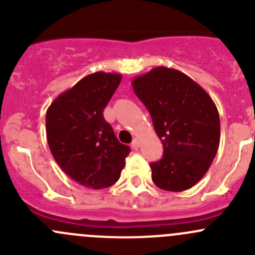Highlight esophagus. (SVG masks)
<instances>
[{"label": "esophagus", "instance_id": "obj_1", "mask_svg": "<svg viewBox=\"0 0 255 255\" xmlns=\"http://www.w3.org/2000/svg\"><path fill=\"white\" fill-rule=\"evenodd\" d=\"M139 145H140L139 139H138V138H134V139H133V142H132V146L134 149H138V148H139Z\"/></svg>", "mask_w": 255, "mask_h": 255}]
</instances>
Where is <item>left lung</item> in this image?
<instances>
[{
  "label": "left lung",
  "instance_id": "left-lung-1",
  "mask_svg": "<svg viewBox=\"0 0 255 255\" xmlns=\"http://www.w3.org/2000/svg\"><path fill=\"white\" fill-rule=\"evenodd\" d=\"M164 146L151 163L154 184L166 191L190 189L204 177L218 150L220 115L199 84L175 69L158 66L132 81Z\"/></svg>",
  "mask_w": 255,
  "mask_h": 255
}]
</instances>
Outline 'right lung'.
I'll list each match as a JSON object with an SVG mask.
<instances>
[{"instance_id":"add662e5","label":"right lung","mask_w":255,"mask_h":255,"mask_svg":"<svg viewBox=\"0 0 255 255\" xmlns=\"http://www.w3.org/2000/svg\"><path fill=\"white\" fill-rule=\"evenodd\" d=\"M121 80L120 74L104 71L85 76L47 111V139L54 159L66 175L90 189L115 184L130 151L104 118Z\"/></svg>"}]
</instances>
